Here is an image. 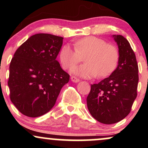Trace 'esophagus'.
Here are the masks:
<instances>
[{"instance_id":"esophagus-1","label":"esophagus","mask_w":148,"mask_h":148,"mask_svg":"<svg viewBox=\"0 0 148 148\" xmlns=\"http://www.w3.org/2000/svg\"><path fill=\"white\" fill-rule=\"evenodd\" d=\"M71 81H72V82L78 83V82H79L80 80L79 79H77L76 77H75V76H72V77H71Z\"/></svg>"}]
</instances>
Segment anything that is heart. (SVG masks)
<instances>
[{
  "mask_svg": "<svg viewBox=\"0 0 148 148\" xmlns=\"http://www.w3.org/2000/svg\"><path fill=\"white\" fill-rule=\"evenodd\" d=\"M74 45L72 47L69 44L64 45L60 51V60L64 69L78 63L85 56L86 63L72 67L70 70L72 74L86 79L98 74L104 77L116 67L119 53L115 46L106 44L103 40L94 36L76 40Z\"/></svg>",
  "mask_w": 148,
  "mask_h": 148,
  "instance_id": "heart-1",
  "label": "heart"
}]
</instances>
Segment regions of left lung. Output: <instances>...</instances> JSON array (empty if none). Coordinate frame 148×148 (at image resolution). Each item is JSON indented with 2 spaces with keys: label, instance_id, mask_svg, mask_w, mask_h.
<instances>
[{
  "label": "left lung",
  "instance_id": "obj_1",
  "mask_svg": "<svg viewBox=\"0 0 148 148\" xmlns=\"http://www.w3.org/2000/svg\"><path fill=\"white\" fill-rule=\"evenodd\" d=\"M112 37L118 47L116 69L99 84L91 85L87 97L88 111L99 123H118L130 113L137 96L138 67L130 42L120 35Z\"/></svg>",
  "mask_w": 148,
  "mask_h": 148
}]
</instances>
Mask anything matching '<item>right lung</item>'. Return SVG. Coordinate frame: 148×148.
I'll return each instance as SVG.
<instances>
[{"label": "right lung", "mask_w": 148, "mask_h": 148, "mask_svg": "<svg viewBox=\"0 0 148 148\" xmlns=\"http://www.w3.org/2000/svg\"><path fill=\"white\" fill-rule=\"evenodd\" d=\"M63 37L47 33L30 36L17 49L10 65V99L22 114L37 118L55 105L69 75L56 60Z\"/></svg>", "instance_id": "1"}]
</instances>
